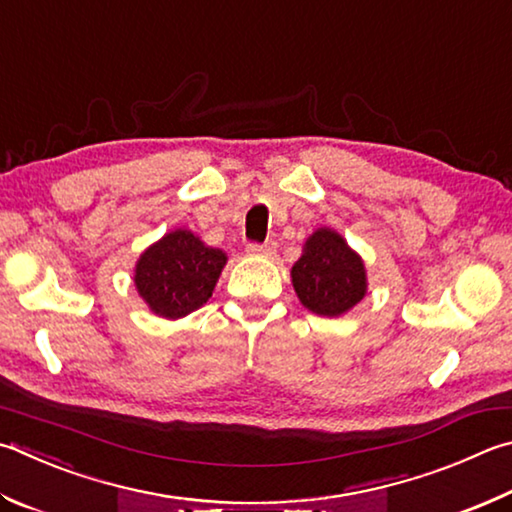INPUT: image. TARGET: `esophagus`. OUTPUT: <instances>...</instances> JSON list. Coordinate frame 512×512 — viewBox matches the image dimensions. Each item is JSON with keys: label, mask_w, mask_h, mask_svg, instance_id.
Here are the masks:
<instances>
[{"label": "esophagus", "mask_w": 512, "mask_h": 512, "mask_svg": "<svg viewBox=\"0 0 512 512\" xmlns=\"http://www.w3.org/2000/svg\"><path fill=\"white\" fill-rule=\"evenodd\" d=\"M275 248H277L275 241H264V244H257V241H250V244L246 246V250H248L250 255H259V257L273 255Z\"/></svg>", "instance_id": "1"}]
</instances>
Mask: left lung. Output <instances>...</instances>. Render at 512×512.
<instances>
[{
    "label": "left lung",
    "mask_w": 512,
    "mask_h": 512,
    "mask_svg": "<svg viewBox=\"0 0 512 512\" xmlns=\"http://www.w3.org/2000/svg\"><path fill=\"white\" fill-rule=\"evenodd\" d=\"M291 277L306 309L327 318L349 311L367 291L362 259L329 228L315 230L306 239L304 255L295 262Z\"/></svg>",
    "instance_id": "obj_1"
}]
</instances>
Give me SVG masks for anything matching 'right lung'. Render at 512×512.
I'll return each mask as SVG.
<instances>
[{
  "mask_svg": "<svg viewBox=\"0 0 512 512\" xmlns=\"http://www.w3.org/2000/svg\"><path fill=\"white\" fill-rule=\"evenodd\" d=\"M226 264V253L210 248L190 230H174L147 248L136 264V288L163 318H183L208 302Z\"/></svg>",
  "mask_w": 512,
  "mask_h": 512,
  "instance_id": "1",
  "label": "right lung"
}]
</instances>
